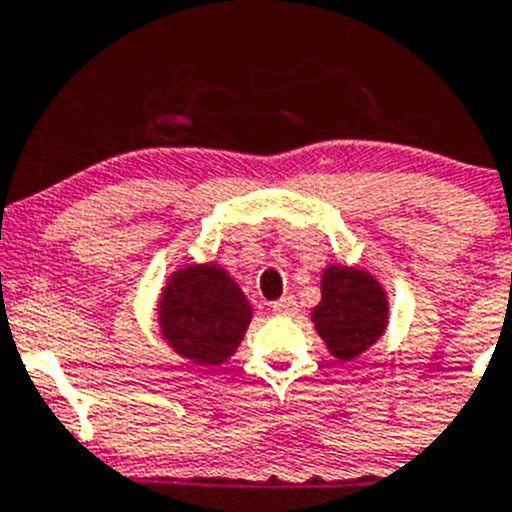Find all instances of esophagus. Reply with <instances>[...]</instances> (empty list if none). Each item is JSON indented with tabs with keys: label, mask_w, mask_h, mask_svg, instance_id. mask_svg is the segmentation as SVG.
Masks as SVG:
<instances>
[{
	"label": "esophagus",
	"mask_w": 512,
	"mask_h": 512,
	"mask_svg": "<svg viewBox=\"0 0 512 512\" xmlns=\"http://www.w3.org/2000/svg\"><path fill=\"white\" fill-rule=\"evenodd\" d=\"M273 313H278V316H293V313H298L296 298L293 296L278 298V301L273 303Z\"/></svg>",
	"instance_id": "obj_1"
}]
</instances>
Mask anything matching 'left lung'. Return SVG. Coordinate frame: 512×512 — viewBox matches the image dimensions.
Instances as JSON below:
<instances>
[{"instance_id": "obj_1", "label": "left lung", "mask_w": 512, "mask_h": 512, "mask_svg": "<svg viewBox=\"0 0 512 512\" xmlns=\"http://www.w3.org/2000/svg\"><path fill=\"white\" fill-rule=\"evenodd\" d=\"M311 321L338 361H353L386 333L388 296L363 268L331 263L323 268L321 303Z\"/></svg>"}]
</instances>
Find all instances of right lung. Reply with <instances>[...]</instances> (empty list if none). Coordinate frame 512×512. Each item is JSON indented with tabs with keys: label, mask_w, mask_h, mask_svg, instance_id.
<instances>
[{
	"label": "right lung",
	"mask_w": 512,
	"mask_h": 512,
	"mask_svg": "<svg viewBox=\"0 0 512 512\" xmlns=\"http://www.w3.org/2000/svg\"><path fill=\"white\" fill-rule=\"evenodd\" d=\"M251 303L219 263H189L169 276L159 298L164 341L196 366H221L251 323Z\"/></svg>",
	"instance_id": "obj_1"
}]
</instances>
